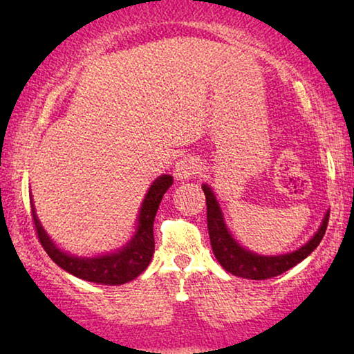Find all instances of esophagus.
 Listing matches in <instances>:
<instances>
[{
	"mask_svg": "<svg viewBox=\"0 0 354 354\" xmlns=\"http://www.w3.org/2000/svg\"><path fill=\"white\" fill-rule=\"evenodd\" d=\"M200 169L201 167L196 159L183 158L174 167V177H176L177 182H187L190 178L196 177V174H200Z\"/></svg>",
	"mask_w": 354,
	"mask_h": 354,
	"instance_id": "1",
	"label": "esophagus"
}]
</instances>
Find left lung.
<instances>
[{
  "mask_svg": "<svg viewBox=\"0 0 354 354\" xmlns=\"http://www.w3.org/2000/svg\"><path fill=\"white\" fill-rule=\"evenodd\" d=\"M203 192L206 195V207H207V232H209L212 253L216 259L224 268L227 272L236 275V277L251 279V280H264L275 277V275L283 274L285 270L292 269L293 266L306 259L317 245L321 243L324 234L327 230L328 224V212L324 216L322 224L319 227L316 234L309 239L303 246L292 253L277 254V256H264L258 254L254 251H250L241 246L234 239L230 230L227 229L224 214L219 206V201L216 200L214 192L207 183L201 185Z\"/></svg>",
  "mask_w": 354,
  "mask_h": 354,
  "instance_id": "1",
  "label": "left lung"
}]
</instances>
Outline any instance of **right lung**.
<instances>
[{"instance_id":"add662e5","label":"right lung","mask_w":354,"mask_h":354,"mask_svg":"<svg viewBox=\"0 0 354 354\" xmlns=\"http://www.w3.org/2000/svg\"><path fill=\"white\" fill-rule=\"evenodd\" d=\"M174 183L172 176L162 174L148 188V193L145 195V200L140 206L137 229L132 239L124 245L122 248L113 253H106L95 258H86V256H75L62 251L51 236L46 234L43 225L38 221L33 200L30 198L32 205V216L35 222V229L38 234V240L48 256L75 277L86 282H95L101 285H122L127 283L135 277H138L145 269L149 266V261L154 253V235H153V224L156 217L159 203H161L164 193L169 190Z\"/></svg>"}]
</instances>
